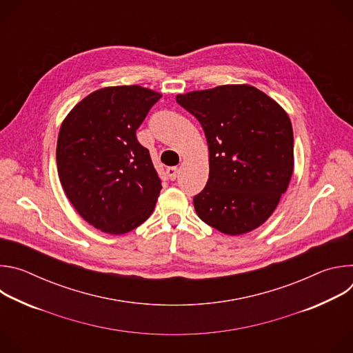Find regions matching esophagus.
Wrapping results in <instances>:
<instances>
[{"instance_id": "34e87169", "label": "esophagus", "mask_w": 353, "mask_h": 353, "mask_svg": "<svg viewBox=\"0 0 353 353\" xmlns=\"http://www.w3.org/2000/svg\"><path fill=\"white\" fill-rule=\"evenodd\" d=\"M166 173H168V177L170 179V180H176V177H177V174H179V169L177 168H168V170H166Z\"/></svg>"}]
</instances>
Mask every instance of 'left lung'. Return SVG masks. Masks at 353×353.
<instances>
[{"instance_id":"8db88e82","label":"left lung","mask_w":353,"mask_h":353,"mask_svg":"<svg viewBox=\"0 0 353 353\" xmlns=\"http://www.w3.org/2000/svg\"><path fill=\"white\" fill-rule=\"evenodd\" d=\"M176 100L208 142L210 177L194 196L196 215L225 234L254 230L272 215L293 173L286 112L251 85L194 90Z\"/></svg>"}]
</instances>
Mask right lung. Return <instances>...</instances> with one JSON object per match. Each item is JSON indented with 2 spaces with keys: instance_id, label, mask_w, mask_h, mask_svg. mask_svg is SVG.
Here are the masks:
<instances>
[{
  "instance_id": "obj_1",
  "label": "right lung",
  "mask_w": 353,
  "mask_h": 353,
  "mask_svg": "<svg viewBox=\"0 0 353 353\" xmlns=\"http://www.w3.org/2000/svg\"><path fill=\"white\" fill-rule=\"evenodd\" d=\"M161 93L138 85L92 92L70 112L57 141L65 195L93 228L124 234L154 212L162 181L137 130Z\"/></svg>"
}]
</instances>
